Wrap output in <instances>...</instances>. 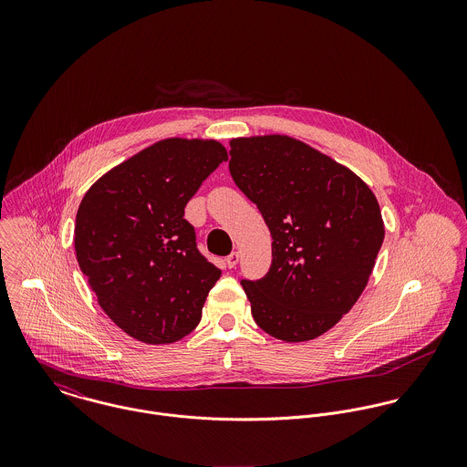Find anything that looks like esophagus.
<instances>
[{
	"label": "esophagus",
	"instance_id": "1",
	"mask_svg": "<svg viewBox=\"0 0 467 467\" xmlns=\"http://www.w3.org/2000/svg\"><path fill=\"white\" fill-rule=\"evenodd\" d=\"M239 263V254L237 252H232L228 257H226V266L235 267Z\"/></svg>",
	"mask_w": 467,
	"mask_h": 467
}]
</instances>
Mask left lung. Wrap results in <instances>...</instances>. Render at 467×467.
I'll return each instance as SVG.
<instances>
[{
  "mask_svg": "<svg viewBox=\"0 0 467 467\" xmlns=\"http://www.w3.org/2000/svg\"><path fill=\"white\" fill-rule=\"evenodd\" d=\"M230 174L271 232V267L243 280L257 326L298 343L334 327L361 296L385 239L379 202L345 165L265 134L230 141Z\"/></svg>",
  "mask_w": 467,
  "mask_h": 467,
  "instance_id": "obj_1",
  "label": "left lung"
}]
</instances>
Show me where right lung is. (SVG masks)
Returning a JSON list of instances; mask_svg holds the SVG:
<instances>
[{
  "label": "right lung",
  "mask_w": 467,
  "mask_h": 467,
  "mask_svg": "<svg viewBox=\"0 0 467 467\" xmlns=\"http://www.w3.org/2000/svg\"><path fill=\"white\" fill-rule=\"evenodd\" d=\"M228 160L215 140L167 138L97 180L77 210L75 254L102 311L134 339L174 343L200 324L221 269L185 206Z\"/></svg>",
  "instance_id": "add662e5"
}]
</instances>
